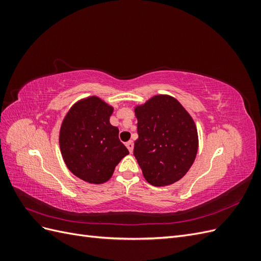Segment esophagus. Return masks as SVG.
Masks as SVG:
<instances>
[{
    "label": "esophagus",
    "mask_w": 261,
    "mask_h": 261,
    "mask_svg": "<svg viewBox=\"0 0 261 261\" xmlns=\"http://www.w3.org/2000/svg\"><path fill=\"white\" fill-rule=\"evenodd\" d=\"M125 146L127 147V149H128V151L132 153L133 152V149H134V143L132 140H129V141H127V143L125 144Z\"/></svg>",
    "instance_id": "34e87169"
}]
</instances>
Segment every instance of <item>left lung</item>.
<instances>
[{"label":"left lung","mask_w":261,"mask_h":261,"mask_svg":"<svg viewBox=\"0 0 261 261\" xmlns=\"http://www.w3.org/2000/svg\"><path fill=\"white\" fill-rule=\"evenodd\" d=\"M138 138L134 155L144 177L168 186L183 177L198 151L196 124L184 107L168 94H156L135 107Z\"/></svg>","instance_id":"obj_1"}]
</instances>
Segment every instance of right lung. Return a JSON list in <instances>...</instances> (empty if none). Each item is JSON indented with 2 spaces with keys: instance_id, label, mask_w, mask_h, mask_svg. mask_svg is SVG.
<instances>
[{
  "instance_id": "obj_1",
  "label": "right lung",
  "mask_w": 261,
  "mask_h": 261,
  "mask_svg": "<svg viewBox=\"0 0 261 261\" xmlns=\"http://www.w3.org/2000/svg\"><path fill=\"white\" fill-rule=\"evenodd\" d=\"M114 108L97 96L77 101L60 128L59 143L67 169L90 184H103L129 152L110 123Z\"/></svg>"
}]
</instances>
